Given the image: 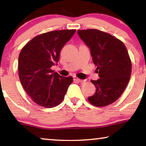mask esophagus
Segmentation results:
<instances>
[{
    "mask_svg": "<svg viewBox=\"0 0 146 146\" xmlns=\"http://www.w3.org/2000/svg\"><path fill=\"white\" fill-rule=\"evenodd\" d=\"M73 80L74 81H77V82H79V83H83V82H85V80H82V79H80L79 78L75 77L73 78Z\"/></svg>",
    "mask_w": 146,
    "mask_h": 146,
    "instance_id": "obj_1",
    "label": "esophagus"
}]
</instances>
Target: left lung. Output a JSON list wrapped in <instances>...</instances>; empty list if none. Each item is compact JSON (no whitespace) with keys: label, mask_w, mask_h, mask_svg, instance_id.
Instances as JSON below:
<instances>
[{"label":"left lung","mask_w":146,"mask_h":146,"mask_svg":"<svg viewBox=\"0 0 146 146\" xmlns=\"http://www.w3.org/2000/svg\"><path fill=\"white\" fill-rule=\"evenodd\" d=\"M77 33L91 50L100 77L91 80L96 89L88 100L98 107L109 105L120 97L130 81L132 63L127 49L122 41L98 30H79Z\"/></svg>","instance_id":"left-lung-1"}]
</instances>
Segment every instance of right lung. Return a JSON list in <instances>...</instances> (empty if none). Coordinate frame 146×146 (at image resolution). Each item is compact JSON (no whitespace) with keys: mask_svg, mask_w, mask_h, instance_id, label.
Here are the masks:
<instances>
[{"mask_svg":"<svg viewBox=\"0 0 146 146\" xmlns=\"http://www.w3.org/2000/svg\"><path fill=\"white\" fill-rule=\"evenodd\" d=\"M76 30L44 33L32 39L18 57V73L24 89L35 103L53 108L63 101L72 77H63L51 69L57 65L64 45Z\"/></svg>","mask_w":146,"mask_h":146,"instance_id":"right-lung-1","label":"right lung"}]
</instances>
